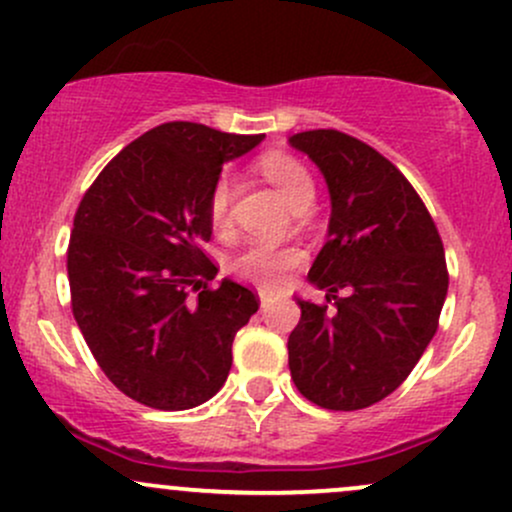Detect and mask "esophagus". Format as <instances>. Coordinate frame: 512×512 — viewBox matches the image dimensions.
Instances as JSON below:
<instances>
[{
  "label": "esophagus",
  "instance_id": "obj_1",
  "mask_svg": "<svg viewBox=\"0 0 512 512\" xmlns=\"http://www.w3.org/2000/svg\"><path fill=\"white\" fill-rule=\"evenodd\" d=\"M269 303H272V294H269V291H260V306L265 308Z\"/></svg>",
  "mask_w": 512,
  "mask_h": 512
}]
</instances>
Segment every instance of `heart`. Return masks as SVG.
<instances>
[{
  "label": "heart",
  "mask_w": 512,
  "mask_h": 512,
  "mask_svg": "<svg viewBox=\"0 0 512 512\" xmlns=\"http://www.w3.org/2000/svg\"><path fill=\"white\" fill-rule=\"evenodd\" d=\"M257 167L265 174L267 182L282 194V199L291 206V209L299 206L301 201L313 199L311 174H308L306 167H303L296 157L286 153H267L260 157ZM230 194H233V182H230L228 174H221V177L216 179V184H213L209 199V213L213 226H223V223H226ZM299 260V252L289 250V247L252 243L235 257L230 269H233L240 279H245V282L262 286V289H277V286L284 284L289 269L299 265Z\"/></svg>",
  "instance_id": "obj_1"
}]
</instances>
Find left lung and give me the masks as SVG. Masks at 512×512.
Returning a JSON list of instances; mask_svg holds the SVG:
<instances>
[{"instance_id":"left-lung-1","label":"left lung","mask_w":512,"mask_h":512,"mask_svg":"<svg viewBox=\"0 0 512 512\" xmlns=\"http://www.w3.org/2000/svg\"><path fill=\"white\" fill-rule=\"evenodd\" d=\"M289 145L328 184V243L308 282L335 301L325 313L296 296L291 379L320 408L359 411L396 391L428 350L447 299L445 247L408 179L367 143L303 131Z\"/></svg>"}]
</instances>
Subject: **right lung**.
<instances>
[{"instance_id": "add662e5", "label": "right lung", "mask_w": 512, "mask_h": 512, "mask_svg": "<svg viewBox=\"0 0 512 512\" xmlns=\"http://www.w3.org/2000/svg\"><path fill=\"white\" fill-rule=\"evenodd\" d=\"M265 136L172 121L121 150L75 213L67 279L72 313L116 389L143 406L187 411L216 396L233 338L260 303L201 252L221 167ZM192 290H199L196 297Z\"/></svg>"}]
</instances>
